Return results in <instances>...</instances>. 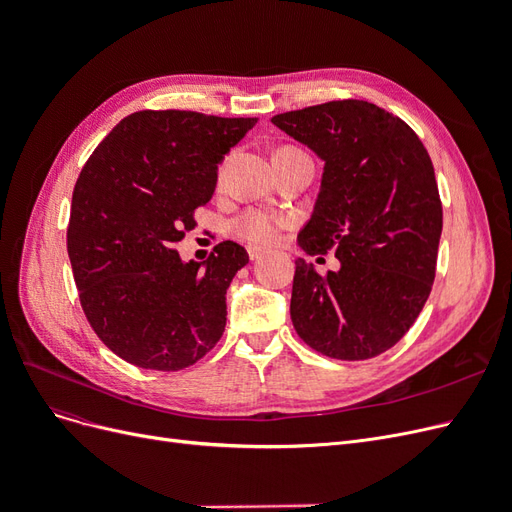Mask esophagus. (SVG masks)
Here are the masks:
<instances>
[{
    "instance_id": "obj_1",
    "label": "esophagus",
    "mask_w": 512,
    "mask_h": 512,
    "mask_svg": "<svg viewBox=\"0 0 512 512\" xmlns=\"http://www.w3.org/2000/svg\"><path fill=\"white\" fill-rule=\"evenodd\" d=\"M247 254H250L252 260H258L262 254H265V250H262V247H258V245H250V247H247Z\"/></svg>"
}]
</instances>
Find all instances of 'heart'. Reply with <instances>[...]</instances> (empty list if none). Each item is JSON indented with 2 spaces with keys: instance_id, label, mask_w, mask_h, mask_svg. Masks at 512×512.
<instances>
[{
  "instance_id": "b5f03b06",
  "label": "heart",
  "mask_w": 512,
  "mask_h": 512,
  "mask_svg": "<svg viewBox=\"0 0 512 512\" xmlns=\"http://www.w3.org/2000/svg\"><path fill=\"white\" fill-rule=\"evenodd\" d=\"M288 224L290 222L286 218H280V215L250 209L241 213L239 218L232 222V232L254 245H273L277 239H280V232Z\"/></svg>"
}]
</instances>
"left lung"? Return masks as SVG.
Returning <instances> with one entry per match:
<instances>
[{"label":"left lung","instance_id":"left-lung-1","mask_svg":"<svg viewBox=\"0 0 512 512\" xmlns=\"http://www.w3.org/2000/svg\"><path fill=\"white\" fill-rule=\"evenodd\" d=\"M324 160L307 254L335 250L339 271L297 260L290 318L303 342L365 361L404 337L431 292L442 235L436 173L421 138L365 100H335L271 119Z\"/></svg>","mask_w":512,"mask_h":512}]
</instances>
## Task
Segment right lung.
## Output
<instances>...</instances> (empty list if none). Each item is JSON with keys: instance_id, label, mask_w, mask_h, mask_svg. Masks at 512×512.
Segmentation results:
<instances>
[{"instance_id": "obj_1", "label": "right lung", "mask_w": 512, "mask_h": 512, "mask_svg": "<svg viewBox=\"0 0 512 512\" xmlns=\"http://www.w3.org/2000/svg\"><path fill=\"white\" fill-rule=\"evenodd\" d=\"M256 117L138 111L85 162L72 194L68 256L91 329L123 361L179 371L220 342L226 290L250 262L224 241L183 262L175 245L196 226L218 164Z\"/></svg>"}]
</instances>
